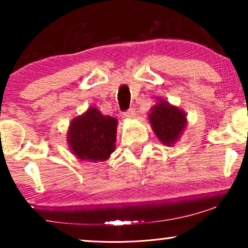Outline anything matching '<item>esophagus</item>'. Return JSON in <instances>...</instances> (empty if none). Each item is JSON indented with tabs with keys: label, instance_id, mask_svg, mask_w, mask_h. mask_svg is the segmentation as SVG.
<instances>
[{
	"label": "esophagus",
	"instance_id": "34e87169",
	"mask_svg": "<svg viewBox=\"0 0 248 248\" xmlns=\"http://www.w3.org/2000/svg\"><path fill=\"white\" fill-rule=\"evenodd\" d=\"M124 117L126 118H134L135 117V109L134 108H130L124 113Z\"/></svg>",
	"mask_w": 248,
	"mask_h": 248
}]
</instances>
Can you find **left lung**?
I'll return each mask as SVG.
<instances>
[{"instance_id":"8db88e82","label":"left lung","mask_w":248,"mask_h":248,"mask_svg":"<svg viewBox=\"0 0 248 248\" xmlns=\"http://www.w3.org/2000/svg\"><path fill=\"white\" fill-rule=\"evenodd\" d=\"M149 121L155 135L166 145L174 144L186 125L185 113L165 100L151 108Z\"/></svg>"}]
</instances>
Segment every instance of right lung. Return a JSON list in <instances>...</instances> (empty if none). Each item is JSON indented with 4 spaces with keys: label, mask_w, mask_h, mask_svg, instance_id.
I'll use <instances>...</instances> for the list:
<instances>
[{
    "label": "right lung",
    "mask_w": 248,
    "mask_h": 248,
    "mask_svg": "<svg viewBox=\"0 0 248 248\" xmlns=\"http://www.w3.org/2000/svg\"><path fill=\"white\" fill-rule=\"evenodd\" d=\"M117 121L90 107L71 122L67 140L71 150L81 160L105 161L115 151Z\"/></svg>",
    "instance_id": "obj_1"
}]
</instances>
